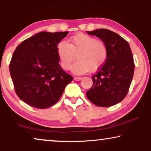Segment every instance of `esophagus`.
<instances>
[{
	"label": "esophagus",
	"instance_id": "obj_1",
	"mask_svg": "<svg viewBox=\"0 0 151 151\" xmlns=\"http://www.w3.org/2000/svg\"><path fill=\"white\" fill-rule=\"evenodd\" d=\"M73 79H74V80H76V81H80V80L82 79V78L81 77H76H76H74Z\"/></svg>",
	"mask_w": 151,
	"mask_h": 151
}]
</instances>
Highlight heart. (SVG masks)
I'll return each mask as SVG.
<instances>
[{
    "instance_id": "obj_1",
    "label": "heart",
    "mask_w": 151,
    "mask_h": 151,
    "mask_svg": "<svg viewBox=\"0 0 151 151\" xmlns=\"http://www.w3.org/2000/svg\"><path fill=\"white\" fill-rule=\"evenodd\" d=\"M57 53L63 69L69 70L77 55L78 60L72 66L73 73L94 72L104 65L108 57L106 44L95 37L79 33L69 38V43L63 41L57 46Z\"/></svg>"
}]
</instances>
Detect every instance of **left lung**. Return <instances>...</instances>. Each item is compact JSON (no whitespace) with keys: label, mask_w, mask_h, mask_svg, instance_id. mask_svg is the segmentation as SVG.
<instances>
[{"label":"left lung","mask_w":151,"mask_h":151,"mask_svg":"<svg viewBox=\"0 0 151 151\" xmlns=\"http://www.w3.org/2000/svg\"><path fill=\"white\" fill-rule=\"evenodd\" d=\"M87 34L98 37L106 44L108 57L92 76L93 83L86 96L96 106H113L125 98L133 80L135 65L131 47L122 37L106 29H98Z\"/></svg>","instance_id":"obj_1"}]
</instances>
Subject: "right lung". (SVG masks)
<instances>
[{
    "label": "right lung",
    "mask_w": 151,
    "mask_h": 151,
    "mask_svg": "<svg viewBox=\"0 0 151 151\" xmlns=\"http://www.w3.org/2000/svg\"><path fill=\"white\" fill-rule=\"evenodd\" d=\"M68 32H41L24 40L14 51L9 71L16 93L24 102L38 109L54 105L73 77L59 65L58 43Z\"/></svg>",
    "instance_id": "1"
}]
</instances>
